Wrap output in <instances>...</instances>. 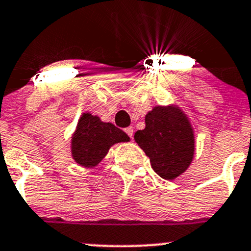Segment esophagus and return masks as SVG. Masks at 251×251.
Instances as JSON below:
<instances>
[{
  "mask_svg": "<svg viewBox=\"0 0 251 251\" xmlns=\"http://www.w3.org/2000/svg\"><path fill=\"white\" fill-rule=\"evenodd\" d=\"M125 132H126V134H127V136L130 137V138H132V137H133V127H132V126H130V127H126L125 128Z\"/></svg>",
  "mask_w": 251,
  "mask_h": 251,
  "instance_id": "34e87169",
  "label": "esophagus"
}]
</instances>
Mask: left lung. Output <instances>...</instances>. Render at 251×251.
Returning a JSON list of instances; mask_svg holds the SVG:
<instances>
[{
	"instance_id": "left-lung-1",
	"label": "left lung",
	"mask_w": 251,
	"mask_h": 251,
	"mask_svg": "<svg viewBox=\"0 0 251 251\" xmlns=\"http://www.w3.org/2000/svg\"><path fill=\"white\" fill-rule=\"evenodd\" d=\"M134 140L164 180L182 175L194 158V128L177 104L153 107L145 115V128L134 133Z\"/></svg>"
}]
</instances>
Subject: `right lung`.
I'll use <instances>...</instances> for the list:
<instances>
[{"label": "right lung", "mask_w": 251, "mask_h": 251, "mask_svg": "<svg viewBox=\"0 0 251 251\" xmlns=\"http://www.w3.org/2000/svg\"><path fill=\"white\" fill-rule=\"evenodd\" d=\"M125 142H130L125 132L85 112L71 136V157L78 166L92 169L99 166L113 145Z\"/></svg>", "instance_id": "obj_1"}]
</instances>
